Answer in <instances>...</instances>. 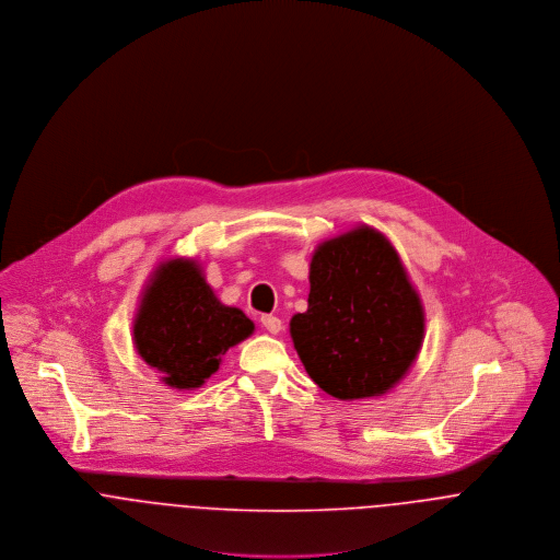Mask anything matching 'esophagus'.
Instances as JSON below:
<instances>
[{"instance_id": "esophagus-1", "label": "esophagus", "mask_w": 560, "mask_h": 560, "mask_svg": "<svg viewBox=\"0 0 560 560\" xmlns=\"http://www.w3.org/2000/svg\"><path fill=\"white\" fill-rule=\"evenodd\" d=\"M261 326H264L268 332L277 335V332L281 330V319H279L277 315H261Z\"/></svg>"}]
</instances>
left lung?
Returning <instances> with one entry per match:
<instances>
[{"mask_svg":"<svg viewBox=\"0 0 560 560\" xmlns=\"http://www.w3.org/2000/svg\"><path fill=\"white\" fill-rule=\"evenodd\" d=\"M310 307L290 322L311 380L337 399L384 395L412 368L423 305L393 245L372 228L322 243L310 268Z\"/></svg>","mask_w":560,"mask_h":560,"instance_id":"1","label":"left lung"}]
</instances>
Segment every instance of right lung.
I'll return each mask as SVG.
<instances>
[{
	"mask_svg": "<svg viewBox=\"0 0 560 560\" xmlns=\"http://www.w3.org/2000/svg\"><path fill=\"white\" fill-rule=\"evenodd\" d=\"M253 322L225 307L192 259H170L154 270L135 317L139 357L172 388H197L221 357L253 332Z\"/></svg>",
	"mask_w": 560,
	"mask_h": 560,
	"instance_id": "add662e5",
	"label": "right lung"
}]
</instances>
